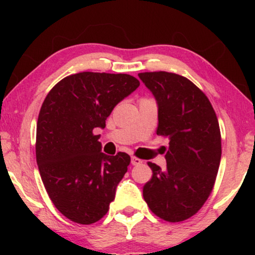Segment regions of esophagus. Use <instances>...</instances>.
Returning a JSON list of instances; mask_svg holds the SVG:
<instances>
[{
    "mask_svg": "<svg viewBox=\"0 0 255 255\" xmlns=\"http://www.w3.org/2000/svg\"><path fill=\"white\" fill-rule=\"evenodd\" d=\"M142 162V160H140V159H138V158H134V156H132L131 158V163L133 166H138V165H140V163Z\"/></svg>",
    "mask_w": 255,
    "mask_h": 255,
    "instance_id": "obj_1",
    "label": "esophagus"
}]
</instances>
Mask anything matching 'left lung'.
I'll list each match as a JSON object with an SVG mask.
<instances>
[{
    "instance_id": "left-lung-1",
    "label": "left lung",
    "mask_w": 255,
    "mask_h": 255,
    "mask_svg": "<svg viewBox=\"0 0 255 255\" xmlns=\"http://www.w3.org/2000/svg\"><path fill=\"white\" fill-rule=\"evenodd\" d=\"M158 104L156 134L169 139L166 169L148 162L153 175L142 196L153 214L167 222L194 216L208 200L222 156L217 116L204 93L184 76L139 73Z\"/></svg>"
}]
</instances>
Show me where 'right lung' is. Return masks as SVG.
Masks as SVG:
<instances>
[{
    "label": "right lung",
    "mask_w": 255,
    "mask_h": 255,
    "mask_svg": "<svg viewBox=\"0 0 255 255\" xmlns=\"http://www.w3.org/2000/svg\"><path fill=\"white\" fill-rule=\"evenodd\" d=\"M140 82L128 74L82 72L66 76L47 94L37 122L36 158L55 208L79 224H93L108 212L130 155L102 152L106 120Z\"/></svg>",
    "instance_id": "add662e5"
}]
</instances>
